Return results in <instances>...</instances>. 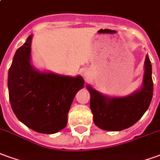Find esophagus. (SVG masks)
<instances>
[{
    "mask_svg": "<svg viewBox=\"0 0 160 160\" xmlns=\"http://www.w3.org/2000/svg\"><path fill=\"white\" fill-rule=\"evenodd\" d=\"M83 76H84V78H85V80H88V79L90 78V77H91V72H90V70L85 69L84 72H83Z\"/></svg>",
    "mask_w": 160,
    "mask_h": 160,
    "instance_id": "obj_1",
    "label": "esophagus"
}]
</instances>
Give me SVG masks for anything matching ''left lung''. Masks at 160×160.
Instances as JSON below:
<instances>
[{
  "label": "left lung",
  "instance_id": "left-lung-1",
  "mask_svg": "<svg viewBox=\"0 0 160 160\" xmlns=\"http://www.w3.org/2000/svg\"><path fill=\"white\" fill-rule=\"evenodd\" d=\"M91 94L90 106L95 124L102 130L117 132L129 128L145 114L153 94L152 64L148 55L145 60L142 88L124 98H109L87 86Z\"/></svg>",
  "mask_w": 160,
  "mask_h": 160
}]
</instances>
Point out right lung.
<instances>
[{
    "mask_svg": "<svg viewBox=\"0 0 160 160\" xmlns=\"http://www.w3.org/2000/svg\"><path fill=\"white\" fill-rule=\"evenodd\" d=\"M32 36L15 54L8 70L11 107L17 118L39 133L53 134L67 124L73 99L84 85L76 78L41 72L30 63Z\"/></svg>",
    "mask_w": 160,
    "mask_h": 160,
    "instance_id": "right-lung-1",
    "label": "right lung"
}]
</instances>
